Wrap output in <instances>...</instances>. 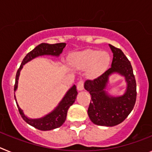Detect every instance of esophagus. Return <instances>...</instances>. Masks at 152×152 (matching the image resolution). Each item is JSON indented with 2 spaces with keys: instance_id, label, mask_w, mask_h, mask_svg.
Here are the masks:
<instances>
[{
  "instance_id": "esophagus-1",
  "label": "esophagus",
  "mask_w": 152,
  "mask_h": 152,
  "mask_svg": "<svg viewBox=\"0 0 152 152\" xmlns=\"http://www.w3.org/2000/svg\"><path fill=\"white\" fill-rule=\"evenodd\" d=\"M77 91H81L84 90V81L83 80H80L77 84Z\"/></svg>"
}]
</instances>
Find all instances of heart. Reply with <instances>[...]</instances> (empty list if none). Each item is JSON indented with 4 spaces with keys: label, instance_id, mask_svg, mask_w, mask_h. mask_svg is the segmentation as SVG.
Segmentation results:
<instances>
[{
    "label": "heart",
    "instance_id": "obj_1",
    "mask_svg": "<svg viewBox=\"0 0 152 152\" xmlns=\"http://www.w3.org/2000/svg\"><path fill=\"white\" fill-rule=\"evenodd\" d=\"M110 62V56L106 52L88 49L74 56L72 65L78 70H87V76L94 78L105 71Z\"/></svg>",
    "mask_w": 152,
    "mask_h": 152
}]
</instances>
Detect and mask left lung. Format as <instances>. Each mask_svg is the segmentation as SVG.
<instances>
[{"instance_id":"left-lung-1","label":"left lung","mask_w":152,"mask_h":152,"mask_svg":"<svg viewBox=\"0 0 152 152\" xmlns=\"http://www.w3.org/2000/svg\"><path fill=\"white\" fill-rule=\"evenodd\" d=\"M113 54L111 68L94 80H88L84 88L91 95L88 113L93 123L114 126L124 121L132 112L136 100V82L131 63L121 49L109 45ZM113 73L124 77L126 89L123 95L114 97L106 89L108 79Z\"/></svg>"}]
</instances>
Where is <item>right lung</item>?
<instances>
[{
	"label": "right lung",
	"mask_w": 152,
	"mask_h": 152,
	"mask_svg": "<svg viewBox=\"0 0 152 152\" xmlns=\"http://www.w3.org/2000/svg\"><path fill=\"white\" fill-rule=\"evenodd\" d=\"M65 45H66V43H64V42L56 44L41 43L37 45L36 48H34L31 52H29L23 58L20 66L17 72L14 91L17 90L19 77H20V74L21 70H22L24 64L30 61L31 60L36 58V57H39V56H52L58 57L62 52L63 49L65 47ZM77 95V91L76 89V86L74 84L72 88L67 91L64 97L61 99L57 107L52 112L46 114L45 116H42V117L38 118V119H31V118L27 117L24 114L22 109L19 107L15 95H14V98H15L16 103H17V107H18L19 112H20V114L21 115L24 121L30 126L37 129L42 130V131H48V130L55 129L58 128V127L62 126V124L66 119L68 110L75 103Z\"/></svg>",
	"instance_id": "1"
}]
</instances>
